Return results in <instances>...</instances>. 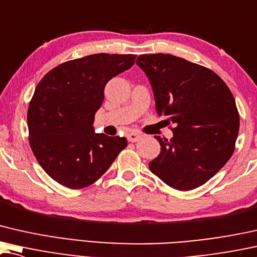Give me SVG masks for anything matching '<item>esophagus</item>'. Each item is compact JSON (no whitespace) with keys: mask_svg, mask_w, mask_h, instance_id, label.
<instances>
[{"mask_svg":"<svg viewBox=\"0 0 257 257\" xmlns=\"http://www.w3.org/2000/svg\"><path fill=\"white\" fill-rule=\"evenodd\" d=\"M141 137H143V136H141L140 133L131 132V133H128V135H127V140L131 141V143H136V141H139L141 139Z\"/></svg>","mask_w":257,"mask_h":257,"instance_id":"34e87169","label":"esophagus"}]
</instances>
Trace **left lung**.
I'll return each mask as SVG.
<instances>
[{"mask_svg": "<svg viewBox=\"0 0 257 257\" xmlns=\"http://www.w3.org/2000/svg\"><path fill=\"white\" fill-rule=\"evenodd\" d=\"M137 65L154 92L155 109L173 124L150 169L177 190L198 188L226 165L234 152L240 118L226 83L209 68L172 54H143Z\"/></svg>", "mask_w": 257, "mask_h": 257, "instance_id": "left-lung-1", "label": "left lung"}]
</instances>
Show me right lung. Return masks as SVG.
Returning a JSON list of instances; mask_svg holds the SVG:
<instances>
[{
	"label": "right lung",
	"mask_w": 257,
	"mask_h": 257,
	"mask_svg": "<svg viewBox=\"0 0 257 257\" xmlns=\"http://www.w3.org/2000/svg\"><path fill=\"white\" fill-rule=\"evenodd\" d=\"M133 54H92L50 70L36 87L28 111L29 141L48 176L70 189L88 187L127 146L124 137L95 133L104 88L135 65Z\"/></svg>",
	"instance_id": "obj_1"
}]
</instances>
